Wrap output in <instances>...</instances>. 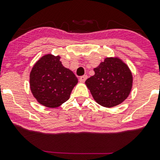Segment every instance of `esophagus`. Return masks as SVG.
<instances>
[{
    "label": "esophagus",
    "mask_w": 160,
    "mask_h": 160,
    "mask_svg": "<svg viewBox=\"0 0 160 160\" xmlns=\"http://www.w3.org/2000/svg\"><path fill=\"white\" fill-rule=\"evenodd\" d=\"M87 78H88V77H87V75L82 76V77L79 78V81L81 82H84L87 79Z\"/></svg>",
    "instance_id": "1"
}]
</instances>
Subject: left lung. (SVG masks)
<instances>
[{"label": "left lung", "mask_w": 160, "mask_h": 160, "mask_svg": "<svg viewBox=\"0 0 160 160\" xmlns=\"http://www.w3.org/2000/svg\"><path fill=\"white\" fill-rule=\"evenodd\" d=\"M86 81L96 102L104 107L119 105L129 96L133 84L130 68L117 57L106 58Z\"/></svg>", "instance_id": "left-lung-1"}]
</instances>
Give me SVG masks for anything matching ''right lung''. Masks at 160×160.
Returning <instances> with one entry per match:
<instances>
[{"label": "right lung", "instance_id": "right-lung-1", "mask_svg": "<svg viewBox=\"0 0 160 160\" xmlns=\"http://www.w3.org/2000/svg\"><path fill=\"white\" fill-rule=\"evenodd\" d=\"M60 56L44 55L33 65L29 74V87L33 97L42 106L57 108L70 98L78 78L64 67Z\"/></svg>", "mask_w": 160, "mask_h": 160}]
</instances>
